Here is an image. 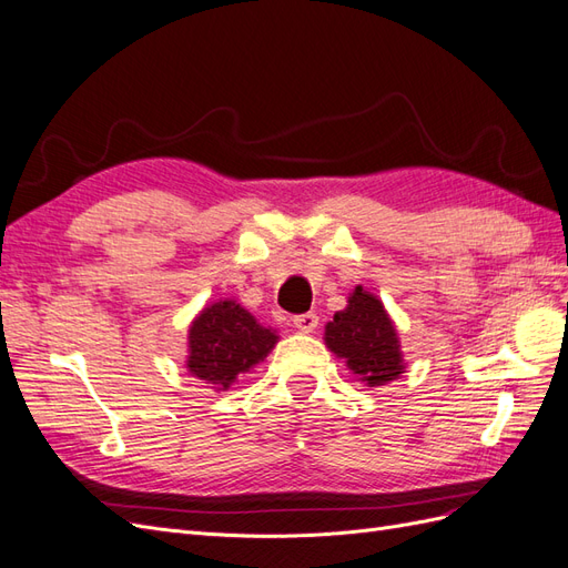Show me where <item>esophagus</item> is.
<instances>
[{
    "instance_id": "obj_1",
    "label": "esophagus",
    "mask_w": 568,
    "mask_h": 568,
    "mask_svg": "<svg viewBox=\"0 0 568 568\" xmlns=\"http://www.w3.org/2000/svg\"><path fill=\"white\" fill-rule=\"evenodd\" d=\"M317 322H320V317L315 313H303V315L294 317V326L303 334H313L317 329Z\"/></svg>"
}]
</instances>
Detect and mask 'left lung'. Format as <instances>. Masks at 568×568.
I'll list each match as a JSON object with an SVG mask.
<instances>
[{
  "label": "left lung",
  "instance_id": "1",
  "mask_svg": "<svg viewBox=\"0 0 568 568\" xmlns=\"http://www.w3.org/2000/svg\"><path fill=\"white\" fill-rule=\"evenodd\" d=\"M324 343L367 386H386L405 372L398 329L384 303L355 286L348 305L324 326Z\"/></svg>",
  "mask_w": 568,
  "mask_h": 568
}]
</instances>
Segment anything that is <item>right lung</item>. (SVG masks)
<instances>
[{
    "label": "right lung",
    "mask_w": 568,
    "mask_h": 568,
    "mask_svg": "<svg viewBox=\"0 0 568 568\" xmlns=\"http://www.w3.org/2000/svg\"><path fill=\"white\" fill-rule=\"evenodd\" d=\"M280 334L257 322L234 298L215 301L189 324L186 372L215 390H227L277 346Z\"/></svg>",
    "instance_id": "1"
}]
</instances>
